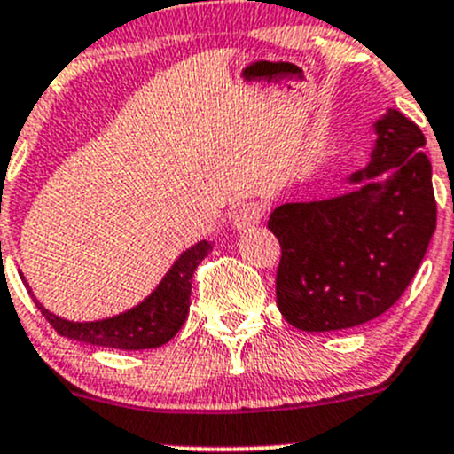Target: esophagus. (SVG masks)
Returning <instances> with one entry per match:
<instances>
[{"instance_id": "1", "label": "esophagus", "mask_w": 454, "mask_h": 454, "mask_svg": "<svg viewBox=\"0 0 454 454\" xmlns=\"http://www.w3.org/2000/svg\"><path fill=\"white\" fill-rule=\"evenodd\" d=\"M262 217H265V204L246 202L243 207L237 208L235 217H232V226H235L237 231H247V228L256 226Z\"/></svg>"}]
</instances>
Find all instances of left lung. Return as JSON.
<instances>
[{"mask_svg": "<svg viewBox=\"0 0 454 454\" xmlns=\"http://www.w3.org/2000/svg\"><path fill=\"white\" fill-rule=\"evenodd\" d=\"M375 133L368 166L347 178L351 192L286 202L267 222L282 247L278 308L297 330H347L383 315L410 286L435 232L422 131L387 109Z\"/></svg>", "mask_w": 454, "mask_h": 454, "instance_id": "left-lung-1", "label": "left lung"}]
</instances>
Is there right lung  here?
Segmentation results:
<instances>
[{
  "instance_id": "right-lung-1",
  "label": "right lung",
  "mask_w": 454,
  "mask_h": 454,
  "mask_svg": "<svg viewBox=\"0 0 454 454\" xmlns=\"http://www.w3.org/2000/svg\"><path fill=\"white\" fill-rule=\"evenodd\" d=\"M213 250L208 241H200L192 246L170 271L163 276L159 286L144 301H139L131 310L121 312L116 317L101 318V321H67V318L53 315L41 301L34 297L32 288L29 295L36 301L38 310L51 323V327L59 336H67L71 340L86 342V345L122 348V351H137V348H154L166 345L176 336L183 323L189 315V295H192V278L202 258ZM23 278V276H21Z\"/></svg>"
}]
</instances>
